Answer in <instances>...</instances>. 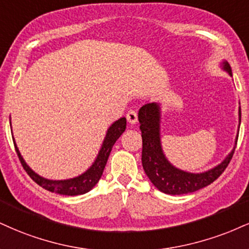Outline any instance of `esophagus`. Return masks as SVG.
<instances>
[{"label": "esophagus", "instance_id": "34e87169", "mask_svg": "<svg viewBox=\"0 0 249 249\" xmlns=\"http://www.w3.org/2000/svg\"><path fill=\"white\" fill-rule=\"evenodd\" d=\"M126 119L127 122L130 123V124H136L138 122V115H137V111H134V110H128L127 113H126Z\"/></svg>", "mask_w": 249, "mask_h": 249}]
</instances>
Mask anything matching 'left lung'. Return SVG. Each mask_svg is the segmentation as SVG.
<instances>
[{
  "label": "left lung",
  "instance_id": "left-lung-1",
  "mask_svg": "<svg viewBox=\"0 0 249 249\" xmlns=\"http://www.w3.org/2000/svg\"><path fill=\"white\" fill-rule=\"evenodd\" d=\"M223 68L232 76L229 62H223ZM160 106L157 103H147L140 107L138 119L142 138V162L146 175L159 190L168 195H183L197 191L215 181L234 154L235 147L227 155L225 160L204 173H188L178 169L164 157L161 147L160 138ZM239 118L241 122V109H239ZM238 142V138L235 140Z\"/></svg>",
  "mask_w": 249,
  "mask_h": 249
}]
</instances>
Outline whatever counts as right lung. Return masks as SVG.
<instances>
[{
    "label": "right lung",
    "instance_id": "1",
    "mask_svg": "<svg viewBox=\"0 0 249 249\" xmlns=\"http://www.w3.org/2000/svg\"><path fill=\"white\" fill-rule=\"evenodd\" d=\"M125 128H126V118L123 117V118L116 121L107 130V136L104 138L103 145L98 152L97 158H96L95 162L91 164V167L88 170H86L85 173L81 174L80 176L70 179H61V181H53V179H47L39 176L37 173H35L28 164L25 163L24 159L20 155L18 148H17L16 143H15V149H16L17 155H18L20 163H22L24 170L29 174V176L36 183L43 187L44 189L51 191V193H55L60 195H66V196H77V195H83L88 191H90L92 188L95 187V184L100 181L103 170L106 168V164L109 158L110 152L115 145L119 137L122 136V133L124 132Z\"/></svg>",
    "mask_w": 249,
    "mask_h": 249
}]
</instances>
